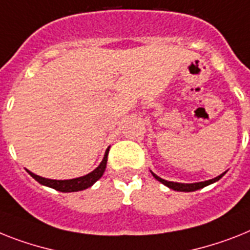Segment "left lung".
<instances>
[{"instance_id":"obj_1","label":"left lung","mask_w":250,"mask_h":250,"mask_svg":"<svg viewBox=\"0 0 250 250\" xmlns=\"http://www.w3.org/2000/svg\"><path fill=\"white\" fill-rule=\"evenodd\" d=\"M152 175L154 176V179H157L160 183H162L164 185L168 187L170 189H174V190H177V191H194V190H198V189H202V188L207 187V185L212 184V183H214V181L220 180V179H221V177L225 175V172L224 174L220 175V176L214 177V179H211V180L201 181V183H194V184H181V183L167 181V180H164V179H161V177L157 176V175H154L153 172H152Z\"/></svg>"}]
</instances>
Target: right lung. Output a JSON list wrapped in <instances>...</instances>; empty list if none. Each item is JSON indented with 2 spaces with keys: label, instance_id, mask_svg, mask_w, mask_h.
<instances>
[{
  "label": "right lung",
  "instance_id": "add662e5",
  "mask_svg": "<svg viewBox=\"0 0 250 250\" xmlns=\"http://www.w3.org/2000/svg\"><path fill=\"white\" fill-rule=\"evenodd\" d=\"M107 156H108V149L106 150L104 153V157H103L102 162L100 164V166L97 167L96 170L92 171L90 174L85 175V176L76 177V179H71V180H51V179H44V177H41L38 175L33 174L30 171H28L29 175L32 177H34L39 184L46 185V187L52 188L59 191H63V193H69V191H79L84 190L86 188L92 187L94 183H96L98 179H101V176L103 175L104 170H106L107 165Z\"/></svg>",
  "mask_w": 250,
  "mask_h": 250
}]
</instances>
